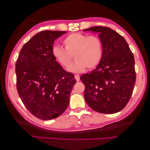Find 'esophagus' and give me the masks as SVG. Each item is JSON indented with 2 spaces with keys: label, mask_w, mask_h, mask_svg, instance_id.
<instances>
[{
  "label": "esophagus",
  "mask_w": 150,
  "mask_h": 150,
  "mask_svg": "<svg viewBox=\"0 0 150 150\" xmlns=\"http://www.w3.org/2000/svg\"><path fill=\"white\" fill-rule=\"evenodd\" d=\"M75 78L76 81H80V76H79V75H75Z\"/></svg>",
  "instance_id": "obj_1"
}]
</instances>
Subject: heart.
<instances>
[{
	"label": "heart",
	"instance_id": "b5f03b06",
	"mask_svg": "<svg viewBox=\"0 0 150 150\" xmlns=\"http://www.w3.org/2000/svg\"><path fill=\"white\" fill-rule=\"evenodd\" d=\"M62 44L65 49L54 46L52 53L59 64L64 68L70 64L74 55L76 61L68 67L69 72L81 73L87 68H94L103 57V42L97 35L71 33L63 39Z\"/></svg>",
	"mask_w": 150,
	"mask_h": 150
}]
</instances>
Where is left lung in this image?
<instances>
[{
    "instance_id": "left-lung-1",
    "label": "left lung",
    "mask_w": 150,
    "mask_h": 150,
    "mask_svg": "<svg viewBox=\"0 0 150 150\" xmlns=\"http://www.w3.org/2000/svg\"><path fill=\"white\" fill-rule=\"evenodd\" d=\"M98 33L103 54L97 68L81 75L85 100L92 110L115 113L128 104L134 89L135 59L124 38L108 27L95 26L84 31Z\"/></svg>"
}]
</instances>
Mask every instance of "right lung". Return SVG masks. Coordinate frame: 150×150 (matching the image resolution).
Segmentation results:
<instances>
[{
  "label": "right lung",
  "mask_w": 150,
  "mask_h": 150,
  "mask_svg": "<svg viewBox=\"0 0 150 150\" xmlns=\"http://www.w3.org/2000/svg\"><path fill=\"white\" fill-rule=\"evenodd\" d=\"M65 33L46 30L35 35L22 46L15 64L19 97L28 110L41 120L55 119L64 112L77 82L52 53L54 40Z\"/></svg>",
  "instance_id": "1"
}]
</instances>
